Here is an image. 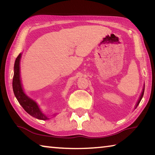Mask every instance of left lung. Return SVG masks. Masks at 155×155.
<instances>
[{"mask_svg": "<svg viewBox=\"0 0 155 155\" xmlns=\"http://www.w3.org/2000/svg\"><path fill=\"white\" fill-rule=\"evenodd\" d=\"M144 87H145V85H144ZM144 88H145V87H143V89L142 92H141V96H140V99L138 100L137 103V104H136V106H135V107H137L138 106V104H140V101H141V98H142V97H143V93H144Z\"/></svg>", "mask_w": 155, "mask_h": 155, "instance_id": "obj_1", "label": "left lung"}]
</instances>
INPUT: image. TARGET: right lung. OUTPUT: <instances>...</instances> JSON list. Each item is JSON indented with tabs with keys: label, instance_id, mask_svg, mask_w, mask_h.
I'll return each instance as SVG.
<instances>
[{
	"label": "right lung",
	"instance_id": "1",
	"mask_svg": "<svg viewBox=\"0 0 155 155\" xmlns=\"http://www.w3.org/2000/svg\"><path fill=\"white\" fill-rule=\"evenodd\" d=\"M21 54L17 57L14 64V74L13 77V90L15 96L16 97L18 101L19 102L20 105L23 107L28 114L31 115L35 118L39 120H45L48 119L44 115L35 101L26 95L23 91L22 85H21L20 78V60Z\"/></svg>",
	"mask_w": 155,
	"mask_h": 155
}]
</instances>
